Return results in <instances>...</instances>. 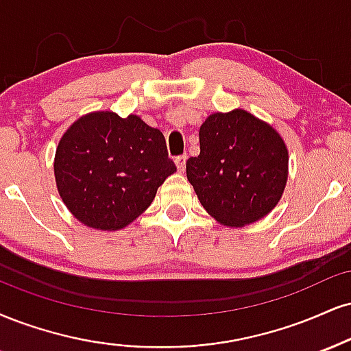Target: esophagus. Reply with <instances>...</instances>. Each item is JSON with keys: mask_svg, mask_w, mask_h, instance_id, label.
<instances>
[{"mask_svg": "<svg viewBox=\"0 0 351 351\" xmlns=\"http://www.w3.org/2000/svg\"><path fill=\"white\" fill-rule=\"evenodd\" d=\"M186 160H188L186 155H180V157L175 158V163H176V168H178V171H184V165H186Z\"/></svg>", "mask_w": 351, "mask_h": 351, "instance_id": "34e87169", "label": "esophagus"}]
</instances>
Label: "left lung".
<instances>
[{"label": "left lung", "instance_id": "left-lung-1", "mask_svg": "<svg viewBox=\"0 0 351 351\" xmlns=\"http://www.w3.org/2000/svg\"><path fill=\"white\" fill-rule=\"evenodd\" d=\"M197 157L186 176L216 221L243 227L271 210L288 181V149L267 122L243 109L214 112L199 129Z\"/></svg>", "mask_w": 351, "mask_h": 351}]
</instances>
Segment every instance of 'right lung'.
<instances>
[{
  "label": "right lung",
  "mask_w": 351,
  "mask_h": 351,
  "mask_svg": "<svg viewBox=\"0 0 351 351\" xmlns=\"http://www.w3.org/2000/svg\"><path fill=\"white\" fill-rule=\"evenodd\" d=\"M53 171L62 201L80 222L117 230L149 208L176 167L158 129L134 114L96 111L63 134Z\"/></svg>",
  "instance_id": "right-lung-1"
}]
</instances>
